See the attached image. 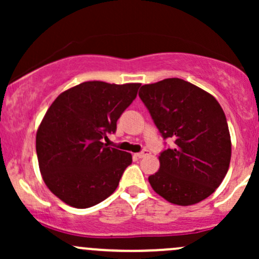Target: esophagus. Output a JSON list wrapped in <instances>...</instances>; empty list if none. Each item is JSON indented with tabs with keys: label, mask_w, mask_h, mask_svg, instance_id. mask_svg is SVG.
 Instances as JSON below:
<instances>
[{
	"label": "esophagus",
	"mask_w": 259,
	"mask_h": 259,
	"mask_svg": "<svg viewBox=\"0 0 259 259\" xmlns=\"http://www.w3.org/2000/svg\"><path fill=\"white\" fill-rule=\"evenodd\" d=\"M136 156H138L139 158H145V157L150 156V152H148L147 150H145V151H142V152H140V153H136Z\"/></svg>",
	"instance_id": "esophagus-1"
}]
</instances>
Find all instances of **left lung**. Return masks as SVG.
I'll list each match as a JSON object with an SVG mask.
<instances>
[{
    "label": "left lung",
    "instance_id": "left-lung-1",
    "mask_svg": "<svg viewBox=\"0 0 259 259\" xmlns=\"http://www.w3.org/2000/svg\"><path fill=\"white\" fill-rule=\"evenodd\" d=\"M139 96L164 139L175 146L159 154L148 177L164 200L191 206L215 191L228 173L231 139L224 111L214 97L179 78L142 85Z\"/></svg>",
    "mask_w": 259,
    "mask_h": 259
}]
</instances>
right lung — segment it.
I'll use <instances>...</instances> for the list:
<instances>
[{"label":"right lung","mask_w":259,"mask_h":259,"mask_svg":"<svg viewBox=\"0 0 259 259\" xmlns=\"http://www.w3.org/2000/svg\"><path fill=\"white\" fill-rule=\"evenodd\" d=\"M140 85L85 81L62 92L47 109L36 133L38 168L64 203L89 208L115 191L132 153L101 140L115 132Z\"/></svg>","instance_id":"1"}]
</instances>
